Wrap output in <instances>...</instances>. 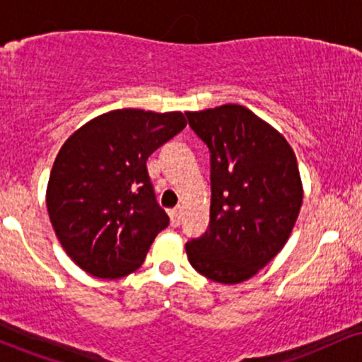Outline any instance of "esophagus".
I'll return each instance as SVG.
<instances>
[{
	"label": "esophagus",
	"mask_w": 362,
	"mask_h": 362,
	"mask_svg": "<svg viewBox=\"0 0 362 362\" xmlns=\"http://www.w3.org/2000/svg\"><path fill=\"white\" fill-rule=\"evenodd\" d=\"M170 221H172V226L177 228L180 226V219H182V207L177 206L173 209H170Z\"/></svg>",
	"instance_id": "34e87169"
}]
</instances>
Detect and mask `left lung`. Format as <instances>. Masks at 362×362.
I'll return each instance as SVG.
<instances>
[{"label":"left lung","instance_id":"left-lung-1","mask_svg":"<svg viewBox=\"0 0 362 362\" xmlns=\"http://www.w3.org/2000/svg\"><path fill=\"white\" fill-rule=\"evenodd\" d=\"M211 153L209 226L185 243L207 279L238 284L288 242L303 202L296 156L276 129L236 103L187 112Z\"/></svg>","mask_w":362,"mask_h":362}]
</instances>
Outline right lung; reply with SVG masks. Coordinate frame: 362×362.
Here are the masks:
<instances>
[{
  "label": "right lung",
  "instance_id": "1",
  "mask_svg": "<svg viewBox=\"0 0 362 362\" xmlns=\"http://www.w3.org/2000/svg\"><path fill=\"white\" fill-rule=\"evenodd\" d=\"M185 126L180 112L122 109L90 120L62 144L49 177L47 211L78 267L100 279L141 267L170 223L146 160Z\"/></svg>",
  "mask_w": 362,
  "mask_h": 362
}]
</instances>
